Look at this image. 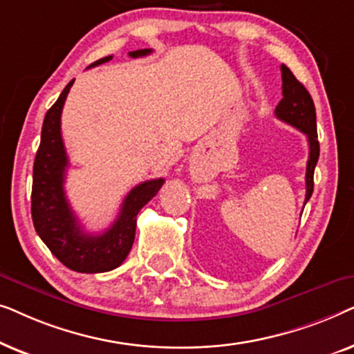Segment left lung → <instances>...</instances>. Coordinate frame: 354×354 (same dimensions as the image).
<instances>
[{"mask_svg": "<svg viewBox=\"0 0 354 354\" xmlns=\"http://www.w3.org/2000/svg\"><path fill=\"white\" fill-rule=\"evenodd\" d=\"M282 71V95L283 98L275 108V118L283 120L308 137L309 158L306 164V205L314 190V169L319 159V142L316 127V108L309 91L304 88L301 82L292 74L287 66L280 67Z\"/></svg>", "mask_w": 354, "mask_h": 354, "instance_id": "8db88e82", "label": "left lung"}]
</instances>
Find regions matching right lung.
<instances>
[{"label":"right lung","instance_id":"right-lung-1","mask_svg":"<svg viewBox=\"0 0 354 354\" xmlns=\"http://www.w3.org/2000/svg\"><path fill=\"white\" fill-rule=\"evenodd\" d=\"M151 51H130L129 56L142 57ZM111 59L113 56L101 57L90 67ZM72 84L74 80L66 85L43 120L40 147L33 162L32 221L43 243L66 268L84 274L108 272L119 268L127 258L135 240L137 214L153 196H156L164 178H153L133 187L120 206L118 219L103 234L91 235L84 232L64 192L69 159L62 143L61 113Z\"/></svg>","mask_w":354,"mask_h":354}]
</instances>
